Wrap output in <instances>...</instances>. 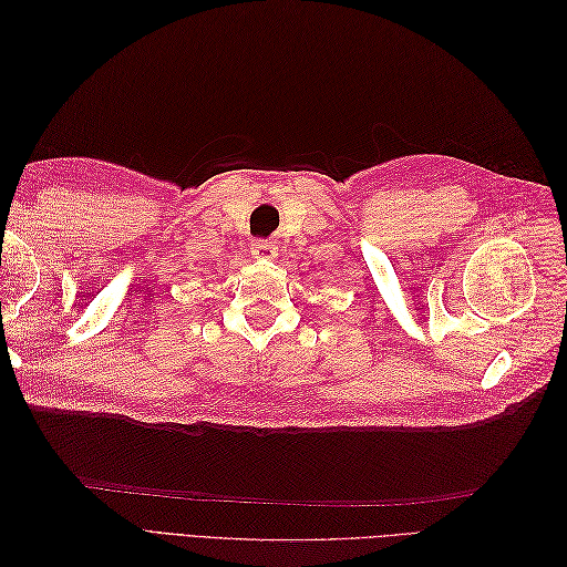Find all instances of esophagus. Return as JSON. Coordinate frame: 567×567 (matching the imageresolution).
I'll return each instance as SVG.
<instances>
[{
  "instance_id": "1",
  "label": "esophagus",
  "mask_w": 567,
  "mask_h": 567,
  "mask_svg": "<svg viewBox=\"0 0 567 567\" xmlns=\"http://www.w3.org/2000/svg\"><path fill=\"white\" fill-rule=\"evenodd\" d=\"M252 257H257V260H274L277 257L279 248L274 246L271 241H252V248H250Z\"/></svg>"
}]
</instances>
